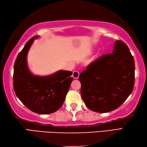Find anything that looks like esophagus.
I'll return each instance as SVG.
<instances>
[{"mask_svg":"<svg viewBox=\"0 0 147 147\" xmlns=\"http://www.w3.org/2000/svg\"><path fill=\"white\" fill-rule=\"evenodd\" d=\"M79 76H80V73H79L78 71H74L73 72V76L74 78L78 79V78Z\"/></svg>","mask_w":147,"mask_h":147,"instance_id":"esophagus-1","label":"esophagus"}]
</instances>
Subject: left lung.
Returning <instances> with one entry per match:
<instances>
[{
  "instance_id": "1",
  "label": "left lung",
  "mask_w": 147,
  "mask_h": 147,
  "mask_svg": "<svg viewBox=\"0 0 147 147\" xmlns=\"http://www.w3.org/2000/svg\"><path fill=\"white\" fill-rule=\"evenodd\" d=\"M112 54L103 55L79 76L81 94L90 110L105 113L117 109L131 93L135 61L125 43L117 40Z\"/></svg>"
}]
</instances>
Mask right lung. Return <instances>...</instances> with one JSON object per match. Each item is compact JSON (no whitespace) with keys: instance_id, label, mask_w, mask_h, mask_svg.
Segmentation results:
<instances>
[{"instance_id":"1","label":"right lung","mask_w":147,"mask_h":147,"mask_svg":"<svg viewBox=\"0 0 147 147\" xmlns=\"http://www.w3.org/2000/svg\"><path fill=\"white\" fill-rule=\"evenodd\" d=\"M36 35L19 53L14 65L13 85L16 95L30 111L40 114L57 111L65 100L73 73L60 70L49 76L34 75L27 64V55Z\"/></svg>"}]
</instances>
